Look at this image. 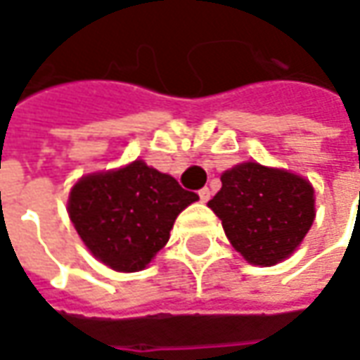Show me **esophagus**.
Returning <instances> with one entry per match:
<instances>
[{
    "label": "esophagus",
    "instance_id": "obj_1",
    "mask_svg": "<svg viewBox=\"0 0 360 360\" xmlns=\"http://www.w3.org/2000/svg\"><path fill=\"white\" fill-rule=\"evenodd\" d=\"M210 197H211V191L207 189V187H203V189H199V199L205 203V201H210Z\"/></svg>",
    "mask_w": 360,
    "mask_h": 360
}]
</instances>
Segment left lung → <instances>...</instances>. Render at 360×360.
Listing matches in <instances>:
<instances>
[{
	"mask_svg": "<svg viewBox=\"0 0 360 360\" xmlns=\"http://www.w3.org/2000/svg\"><path fill=\"white\" fill-rule=\"evenodd\" d=\"M227 240L250 264L274 266L298 248L314 221V189L302 177L242 163L221 175L210 203Z\"/></svg>",
	"mask_w": 360,
	"mask_h": 360,
	"instance_id": "1",
	"label": "left lung"
}]
</instances>
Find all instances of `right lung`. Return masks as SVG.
<instances>
[{
  "instance_id": "obj_1",
  "label": "right lung",
  "mask_w": 360,
  "mask_h": 360,
  "mask_svg": "<svg viewBox=\"0 0 360 360\" xmlns=\"http://www.w3.org/2000/svg\"><path fill=\"white\" fill-rule=\"evenodd\" d=\"M199 197L143 161L82 177L68 213L86 248L118 272L143 270L169 242L177 215Z\"/></svg>"
}]
</instances>
